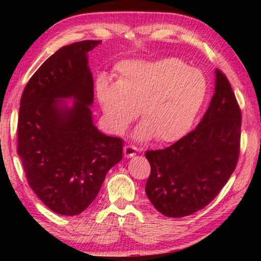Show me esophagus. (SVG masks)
<instances>
[{"instance_id": "obj_1", "label": "esophagus", "mask_w": 261, "mask_h": 261, "mask_svg": "<svg viewBox=\"0 0 261 261\" xmlns=\"http://www.w3.org/2000/svg\"><path fill=\"white\" fill-rule=\"evenodd\" d=\"M137 148L135 146H130V145H127V146L124 147V156L125 158H132L135 156L137 154Z\"/></svg>"}]
</instances>
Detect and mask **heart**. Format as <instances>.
Returning <instances> with one entry per match:
<instances>
[{
	"label": "heart",
	"instance_id": "1",
	"mask_svg": "<svg viewBox=\"0 0 261 261\" xmlns=\"http://www.w3.org/2000/svg\"><path fill=\"white\" fill-rule=\"evenodd\" d=\"M116 82L99 78L96 96L105 120L124 134L137 117L138 140L155 137L174 143L188 134L204 106L208 84L205 74L174 57L153 62L124 61L115 68Z\"/></svg>",
	"mask_w": 261,
	"mask_h": 261
}]
</instances>
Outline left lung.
I'll use <instances>...</instances> for the list:
<instances>
[{
	"label": "left lung",
	"instance_id": "8db88e82",
	"mask_svg": "<svg viewBox=\"0 0 261 261\" xmlns=\"http://www.w3.org/2000/svg\"><path fill=\"white\" fill-rule=\"evenodd\" d=\"M214 91L196 129L169 147L145 154L151 165L145 192L168 218H183L204 208L236 168L242 114L230 83L218 69Z\"/></svg>",
	"mask_w": 261,
	"mask_h": 261
}]
</instances>
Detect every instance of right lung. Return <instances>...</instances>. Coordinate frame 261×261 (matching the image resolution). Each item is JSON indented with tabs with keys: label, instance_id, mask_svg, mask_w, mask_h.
I'll return each mask as SVG.
<instances>
[{
	"label": "right lung",
	"instance_id": "add662e5",
	"mask_svg": "<svg viewBox=\"0 0 261 261\" xmlns=\"http://www.w3.org/2000/svg\"><path fill=\"white\" fill-rule=\"evenodd\" d=\"M100 43L60 48L35 71L20 99L17 153L31 189L60 215L85 211L123 156V140L93 123L88 51Z\"/></svg>",
	"mask_w": 261,
	"mask_h": 261
}]
</instances>
